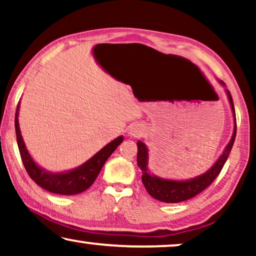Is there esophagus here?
<instances>
[{"label": "esophagus", "mask_w": 256, "mask_h": 256, "mask_svg": "<svg viewBox=\"0 0 256 256\" xmlns=\"http://www.w3.org/2000/svg\"><path fill=\"white\" fill-rule=\"evenodd\" d=\"M143 132V128L141 124H132L130 127L128 128V135L130 136V138H138Z\"/></svg>", "instance_id": "1"}]
</instances>
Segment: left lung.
Masks as SVG:
<instances>
[{
    "mask_svg": "<svg viewBox=\"0 0 256 256\" xmlns=\"http://www.w3.org/2000/svg\"><path fill=\"white\" fill-rule=\"evenodd\" d=\"M220 85L225 87V93L228 99L230 110L233 115V134L230 138V142L227 143L225 149L222 150V155L218 157L214 164L206 170L204 174L196 176L194 178H188V180H171V178H163L156 176L149 169V149L146 146V143L138 141V166L142 170V183L144 185L146 190L152 198L163 202H180L188 199L194 198V196L200 194L202 190H205L213 180H216V176L222 171L224 164L228 158L230 150H232L234 140L236 135V110H234V104L230 96V90L226 88L225 82L222 80H218Z\"/></svg>",
    "mask_w": 256,
    "mask_h": 256,
    "instance_id": "8db88e82",
    "label": "left lung"
}]
</instances>
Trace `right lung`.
Segmentation results:
<instances>
[{"label":"right lung","instance_id":"1","mask_svg":"<svg viewBox=\"0 0 256 256\" xmlns=\"http://www.w3.org/2000/svg\"><path fill=\"white\" fill-rule=\"evenodd\" d=\"M18 112L20 102L16 108L15 129L17 144H18L24 168H26V172L29 174L31 180L36 182L40 188H45L48 192H52V194L71 196L82 194V192L87 190L94 183V180H96L98 174L102 169L104 164L106 163L108 157L114 152V150L124 141V136H118L116 138L107 143L102 149H100L96 155H93L88 160L82 163V166L71 170L60 171V172H52V171H48L45 168L40 166L32 158L30 152H28L23 136L20 134Z\"/></svg>","mask_w":256,"mask_h":256}]
</instances>
